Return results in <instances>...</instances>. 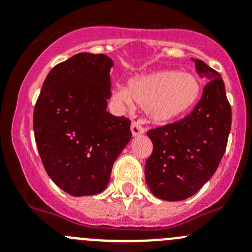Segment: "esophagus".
<instances>
[{"label":"esophagus","instance_id":"1","mask_svg":"<svg viewBox=\"0 0 252 252\" xmlns=\"http://www.w3.org/2000/svg\"><path fill=\"white\" fill-rule=\"evenodd\" d=\"M130 129H131V133H133V135H139V134H143L144 133V128L142 126V124L139 123V122H131V126H130Z\"/></svg>","mask_w":252,"mask_h":252}]
</instances>
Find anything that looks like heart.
<instances>
[{
	"label": "heart",
	"instance_id": "b5f03b06",
	"mask_svg": "<svg viewBox=\"0 0 252 252\" xmlns=\"http://www.w3.org/2000/svg\"><path fill=\"white\" fill-rule=\"evenodd\" d=\"M198 95L199 83L193 74L163 70L131 79L128 89L115 90L114 99L126 106L134 100L146 108L152 119L165 122L189 109Z\"/></svg>",
	"mask_w": 252,
	"mask_h": 252
}]
</instances>
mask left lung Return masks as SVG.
<instances>
[{"label": "left lung", "mask_w": 252, "mask_h": 252, "mask_svg": "<svg viewBox=\"0 0 252 252\" xmlns=\"http://www.w3.org/2000/svg\"><path fill=\"white\" fill-rule=\"evenodd\" d=\"M207 80L202 96L182 119L147 131L153 152L146 162V181L156 197L182 201L199 191L214 176L227 146L231 105L217 71L196 60Z\"/></svg>", "instance_id": "left-lung-1"}]
</instances>
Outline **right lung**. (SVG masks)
I'll return each mask as SVG.
<instances>
[{
    "label": "right lung",
    "mask_w": 252,
    "mask_h": 252,
    "mask_svg": "<svg viewBox=\"0 0 252 252\" xmlns=\"http://www.w3.org/2000/svg\"><path fill=\"white\" fill-rule=\"evenodd\" d=\"M113 61L80 53L47 74L33 109V133L50 178L71 196L105 189L131 138L130 121L106 112Z\"/></svg>",
    "instance_id": "1"
}]
</instances>
